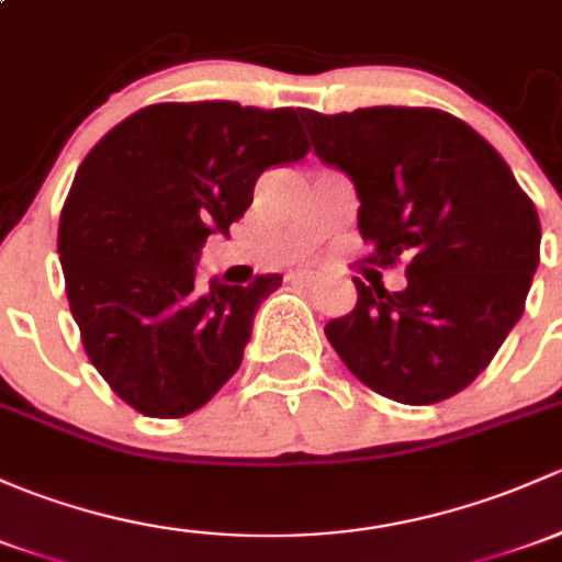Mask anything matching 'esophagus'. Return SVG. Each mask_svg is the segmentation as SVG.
I'll return each mask as SVG.
<instances>
[{
    "mask_svg": "<svg viewBox=\"0 0 562 562\" xmlns=\"http://www.w3.org/2000/svg\"><path fill=\"white\" fill-rule=\"evenodd\" d=\"M293 280L304 282V285H315V282L321 280V274H317V271H296V274H293Z\"/></svg>",
    "mask_w": 562,
    "mask_h": 562,
    "instance_id": "obj_1",
    "label": "esophagus"
}]
</instances>
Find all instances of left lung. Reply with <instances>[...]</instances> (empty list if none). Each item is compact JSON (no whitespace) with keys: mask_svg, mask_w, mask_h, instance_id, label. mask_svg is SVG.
Masks as SVG:
<instances>
[{"mask_svg":"<svg viewBox=\"0 0 562 562\" xmlns=\"http://www.w3.org/2000/svg\"><path fill=\"white\" fill-rule=\"evenodd\" d=\"M301 117L315 156L356 186L371 261H409L404 291L356 280V310L326 326L330 347L385 398H450L487 369L522 317L539 266V212L498 150L450 112Z\"/></svg>","mask_w":562,"mask_h":562,"instance_id":"8db88e82","label":"left lung"}]
</instances>
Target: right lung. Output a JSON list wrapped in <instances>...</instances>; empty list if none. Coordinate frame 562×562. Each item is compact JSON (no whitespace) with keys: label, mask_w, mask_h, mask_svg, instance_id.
<instances>
[{"label":"right lung","mask_w":562,"mask_h":562,"mask_svg":"<svg viewBox=\"0 0 562 562\" xmlns=\"http://www.w3.org/2000/svg\"><path fill=\"white\" fill-rule=\"evenodd\" d=\"M306 150L291 108L164 102L117 123L80 164L58 223L69 310L91 363L142 415H191L239 369L282 277L199 288V256L245 215L266 169Z\"/></svg>","instance_id":"1"}]
</instances>
